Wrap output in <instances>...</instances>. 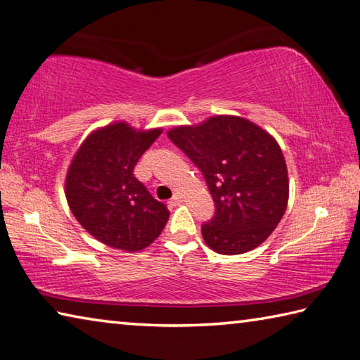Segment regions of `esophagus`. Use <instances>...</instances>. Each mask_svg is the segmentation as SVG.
<instances>
[{"instance_id": "34e87169", "label": "esophagus", "mask_w": 360, "mask_h": 360, "mask_svg": "<svg viewBox=\"0 0 360 360\" xmlns=\"http://www.w3.org/2000/svg\"><path fill=\"white\" fill-rule=\"evenodd\" d=\"M181 200H184V199H181L180 194H175V196L169 200V204L170 205H179V204H181Z\"/></svg>"}]
</instances>
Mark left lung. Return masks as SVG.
Wrapping results in <instances>:
<instances>
[{
  "mask_svg": "<svg viewBox=\"0 0 360 360\" xmlns=\"http://www.w3.org/2000/svg\"><path fill=\"white\" fill-rule=\"evenodd\" d=\"M167 136L202 170L215 200V217L202 224L204 242L231 256L266 242L289 199L286 161L275 137L236 115L175 126Z\"/></svg>",
  "mask_w": 360,
  "mask_h": 360,
  "instance_id": "1",
  "label": "left lung"
}]
</instances>
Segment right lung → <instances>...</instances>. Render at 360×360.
Masks as SVG:
<instances>
[{
    "mask_svg": "<svg viewBox=\"0 0 360 360\" xmlns=\"http://www.w3.org/2000/svg\"><path fill=\"white\" fill-rule=\"evenodd\" d=\"M161 132L110 123L90 132L69 164V209L82 228L107 247L136 253L153 243L167 223V207L134 176L139 158Z\"/></svg>",
    "mask_w": 360,
    "mask_h": 360,
    "instance_id": "1",
    "label": "right lung"
}]
</instances>
